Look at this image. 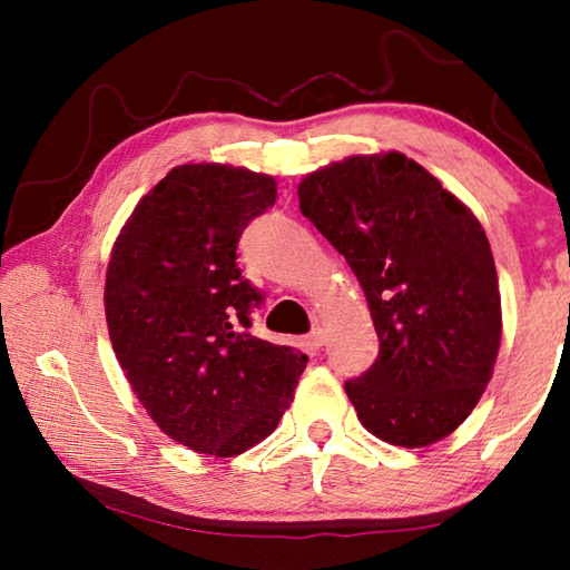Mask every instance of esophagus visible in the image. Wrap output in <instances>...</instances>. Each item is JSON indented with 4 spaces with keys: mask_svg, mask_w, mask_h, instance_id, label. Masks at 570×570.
<instances>
[{
    "mask_svg": "<svg viewBox=\"0 0 570 570\" xmlns=\"http://www.w3.org/2000/svg\"><path fill=\"white\" fill-rule=\"evenodd\" d=\"M324 342H326V336H324L322 326H314V330L308 332V336H306V344L312 346V350H322Z\"/></svg>",
    "mask_w": 570,
    "mask_h": 570,
    "instance_id": "1",
    "label": "esophagus"
}]
</instances>
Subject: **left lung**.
<instances>
[{
	"instance_id": "obj_1",
	"label": "left lung",
	"mask_w": 570,
	"mask_h": 570,
	"mask_svg": "<svg viewBox=\"0 0 570 570\" xmlns=\"http://www.w3.org/2000/svg\"><path fill=\"white\" fill-rule=\"evenodd\" d=\"M298 208L360 278L380 336L374 364L344 382L356 417L400 448L448 438L488 387L503 326L480 220L402 153L314 170Z\"/></svg>"
}]
</instances>
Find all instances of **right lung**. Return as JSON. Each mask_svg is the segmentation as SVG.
I'll use <instances>...</instances> for the list:
<instances>
[{
	"label": "right lung",
	"mask_w": 570,
	"mask_h": 570,
	"mask_svg": "<svg viewBox=\"0 0 570 570\" xmlns=\"http://www.w3.org/2000/svg\"><path fill=\"white\" fill-rule=\"evenodd\" d=\"M274 204L272 176L188 163L142 196L110 254L105 316L125 377L170 440L216 458L272 435L308 362L248 332L264 294L236 248Z\"/></svg>",
	"instance_id": "right-lung-1"
}]
</instances>
